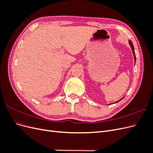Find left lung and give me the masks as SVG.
I'll return each mask as SVG.
<instances>
[{"instance_id": "obj_1", "label": "left lung", "mask_w": 153, "mask_h": 153, "mask_svg": "<svg viewBox=\"0 0 153 153\" xmlns=\"http://www.w3.org/2000/svg\"><path fill=\"white\" fill-rule=\"evenodd\" d=\"M128 43H129V46H130V47H131V48L132 52H133V56H134V60H135V62H136V56H135V50H134L133 45V43H132V42H131V40H129V39H128ZM123 98H124V97H123ZM123 98H122L121 99H120L119 100H118V101H115V102L114 103H116L119 102V101H120L121 100H123Z\"/></svg>"}]
</instances>
